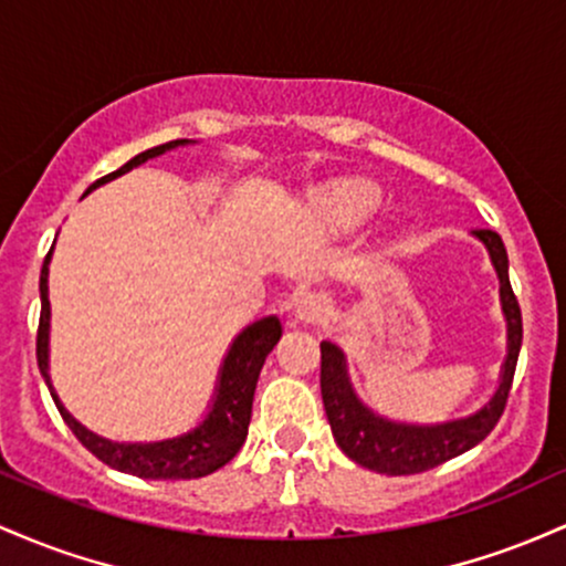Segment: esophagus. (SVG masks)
Listing matches in <instances>:
<instances>
[{
    "mask_svg": "<svg viewBox=\"0 0 566 566\" xmlns=\"http://www.w3.org/2000/svg\"><path fill=\"white\" fill-rule=\"evenodd\" d=\"M323 313V304L317 300L315 294H302L300 300L294 302V321L296 323H304V326H310V323H315L317 317Z\"/></svg>",
    "mask_w": 566,
    "mask_h": 566,
    "instance_id": "34e87169",
    "label": "esophagus"
}]
</instances>
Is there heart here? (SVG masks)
I'll list each match as a JSON object with an SVG mask.
<instances>
[{
  "label": "heart",
  "mask_w": 566,
  "mask_h": 566,
  "mask_svg": "<svg viewBox=\"0 0 566 566\" xmlns=\"http://www.w3.org/2000/svg\"><path fill=\"white\" fill-rule=\"evenodd\" d=\"M379 192L368 181H342L317 198V208L339 230H355L377 211Z\"/></svg>",
  "instance_id": "obj_1"
}]
</instances>
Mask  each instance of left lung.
Masks as SVG:
<instances>
[{"mask_svg":"<svg viewBox=\"0 0 566 566\" xmlns=\"http://www.w3.org/2000/svg\"><path fill=\"white\" fill-rule=\"evenodd\" d=\"M473 234L486 245L494 270H497L500 302H503L507 321V355L503 371H500V385L475 415L438 424H409L374 415L355 396L350 377H347L345 353L334 342H321V396L328 424H332V433L342 452L368 471L387 475L430 471V468L443 465L452 457L465 454L475 443L484 441L503 417L513 374H516L518 350H522V310H518L511 277H507L503 238L492 230H475Z\"/></svg>","mask_w":566,"mask_h":566,"instance_id":"8db88e82","label":"left lung"}]
</instances>
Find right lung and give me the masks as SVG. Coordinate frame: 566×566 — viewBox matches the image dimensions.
<instances>
[{
    "label": "right lung",
    "mask_w": 566,
    "mask_h": 566,
    "mask_svg": "<svg viewBox=\"0 0 566 566\" xmlns=\"http://www.w3.org/2000/svg\"><path fill=\"white\" fill-rule=\"evenodd\" d=\"M192 144L189 138H179V142H168L160 146H151V149L142 151L133 160H128L123 168H117L114 174L104 176L93 184L87 192H93L98 184H106L117 176L128 174L151 157H160L168 149L176 146ZM85 192V195H87ZM53 256L50 249L44 256L42 275H40V296H42V313H40V328H36V364L48 385L50 396H53L55 406H59L63 422L69 424L77 441L87 452H93L101 462L114 468V471H123L138 479H202V475L219 471L221 465L232 460L234 454L243 447L245 436H249V422H251V406H253V390H256L259 371H262L266 355L272 353V347L277 345V339L283 336V326L275 315H266L262 321H253L251 326H245L243 332L234 336L227 353L224 364L219 368V382H216L213 403L208 409L206 420L198 428H192L189 433L165 438V441H151V443H117L109 438H101L91 433L85 424H80L63 409L61 398L55 396L53 382H50V300H48V264Z\"/></svg>",
    "instance_id": "add662e5"
}]
</instances>
